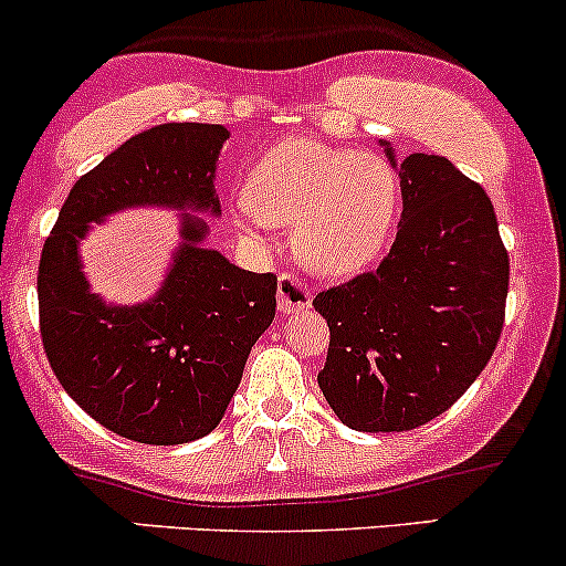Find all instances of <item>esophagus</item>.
<instances>
[{
    "instance_id": "1",
    "label": "esophagus",
    "mask_w": 566,
    "mask_h": 566,
    "mask_svg": "<svg viewBox=\"0 0 566 566\" xmlns=\"http://www.w3.org/2000/svg\"><path fill=\"white\" fill-rule=\"evenodd\" d=\"M310 307H313V291L296 277L283 275L281 283H277V310L283 315H300L307 313Z\"/></svg>"
}]
</instances>
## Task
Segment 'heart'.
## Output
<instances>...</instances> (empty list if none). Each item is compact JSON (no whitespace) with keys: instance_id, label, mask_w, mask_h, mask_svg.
Masks as SVG:
<instances>
[{"instance_id":"b5f03b06","label":"heart","mask_w":566,"mask_h":566,"mask_svg":"<svg viewBox=\"0 0 566 566\" xmlns=\"http://www.w3.org/2000/svg\"><path fill=\"white\" fill-rule=\"evenodd\" d=\"M401 206L396 170L371 151L285 138L251 168L232 221L253 240L294 224V251L321 275H358L382 256Z\"/></svg>"}]
</instances>
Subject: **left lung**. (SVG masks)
I'll list each match as a JSON object with an SVG mask.
<instances>
[{"label":"left lung","mask_w":566,"mask_h":566,"mask_svg":"<svg viewBox=\"0 0 566 566\" xmlns=\"http://www.w3.org/2000/svg\"><path fill=\"white\" fill-rule=\"evenodd\" d=\"M403 213L374 272L323 291V396L347 428L401 433L436 420L475 382L497 347L507 296V251L492 200L447 157L398 160Z\"/></svg>","instance_id":"8db88e82"}]
</instances>
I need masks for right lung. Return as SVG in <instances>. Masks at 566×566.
<instances>
[{"label": "right lung", "mask_w": 566, "mask_h": 566, "mask_svg": "<svg viewBox=\"0 0 566 566\" xmlns=\"http://www.w3.org/2000/svg\"><path fill=\"white\" fill-rule=\"evenodd\" d=\"M224 125L168 123L133 136L74 184L40 259V332L63 390L112 433L151 447L208 436L224 417L251 347L275 317L277 277L208 249L219 219ZM133 207L180 211L161 289L136 305L90 289L78 245Z\"/></svg>", "instance_id": "obj_1"}]
</instances>
